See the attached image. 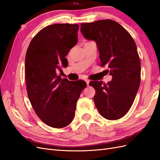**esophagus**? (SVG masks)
Listing matches in <instances>:
<instances>
[{
	"mask_svg": "<svg viewBox=\"0 0 160 160\" xmlns=\"http://www.w3.org/2000/svg\"><path fill=\"white\" fill-rule=\"evenodd\" d=\"M85 82H86L87 85H88V86H89V82H90V81H89V79H86V80H85Z\"/></svg>",
	"mask_w": 160,
	"mask_h": 160,
	"instance_id": "1",
	"label": "esophagus"
}]
</instances>
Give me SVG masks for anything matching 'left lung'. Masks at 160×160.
<instances>
[{
    "label": "left lung",
    "mask_w": 160,
    "mask_h": 160,
    "mask_svg": "<svg viewBox=\"0 0 160 160\" xmlns=\"http://www.w3.org/2000/svg\"><path fill=\"white\" fill-rule=\"evenodd\" d=\"M81 32L94 41L99 52L101 66L112 76L107 84L91 81L95 89L93 98L101 115L109 120L120 119L132 107L141 81V62L137 47L130 34L109 19L81 23Z\"/></svg>",
    "instance_id": "1"
}]
</instances>
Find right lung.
Masks as SVG:
<instances>
[{
    "label": "right lung",
    "instance_id": "obj_1",
    "mask_svg": "<svg viewBox=\"0 0 160 160\" xmlns=\"http://www.w3.org/2000/svg\"><path fill=\"white\" fill-rule=\"evenodd\" d=\"M78 25L55 24L33 37L25 57L28 99L35 113L50 127L62 128L74 118L77 101L87 84L58 75L67 65V55L76 44Z\"/></svg>",
    "mask_w": 160,
    "mask_h": 160
}]
</instances>
